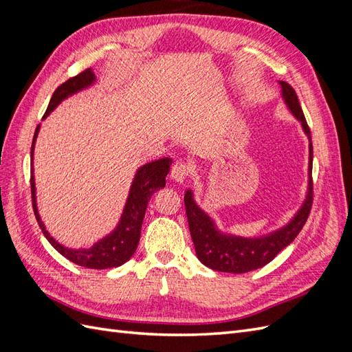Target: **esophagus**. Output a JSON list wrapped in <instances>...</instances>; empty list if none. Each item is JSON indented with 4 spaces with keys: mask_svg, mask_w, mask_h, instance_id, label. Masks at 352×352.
I'll use <instances>...</instances> for the list:
<instances>
[{
    "mask_svg": "<svg viewBox=\"0 0 352 352\" xmlns=\"http://www.w3.org/2000/svg\"><path fill=\"white\" fill-rule=\"evenodd\" d=\"M173 180L176 182H184V180L189 176V166L184 162H177L172 167V173H170Z\"/></svg>",
    "mask_w": 352,
    "mask_h": 352,
    "instance_id": "34e87169",
    "label": "esophagus"
}]
</instances>
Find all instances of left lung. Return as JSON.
<instances>
[{
  "label": "left lung",
  "instance_id": "obj_1",
  "mask_svg": "<svg viewBox=\"0 0 352 352\" xmlns=\"http://www.w3.org/2000/svg\"><path fill=\"white\" fill-rule=\"evenodd\" d=\"M282 88V97L289 111L301 123L302 129L310 141V162H308V190L301 208L291 219L286 226L274 230L269 235L260 238H242L221 233L212 219L204 210H201L194 201L192 190H186L185 208L188 216V225L190 238H192L197 257L207 267L216 272L226 273H247L270 263L276 255L286 248L301 232L302 226L310 214L313 206V144L310 127L307 124L302 109L298 101L296 92L289 83L279 82Z\"/></svg>",
  "mask_w": 352,
  "mask_h": 352
}]
</instances>
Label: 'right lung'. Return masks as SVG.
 Here are the masks:
<instances>
[{"mask_svg": "<svg viewBox=\"0 0 352 352\" xmlns=\"http://www.w3.org/2000/svg\"><path fill=\"white\" fill-rule=\"evenodd\" d=\"M94 82H95L94 72L91 69H87L82 73L76 74V76L70 78L65 83H61L60 87L54 91V94H52L48 109L44 114V119L57 107L63 100H66L67 97H70V95L91 87ZM38 132H39V126H36L34 141H32V148H30V158H32L30 192H32V206H34V212L36 216L38 225L42 229V233H44L48 242L61 255H65L67 260H70L72 263L78 265H82V267L104 270L110 267H119V265L124 264L135 254L138 242H140L142 220L145 216L148 201H150L151 195L157 189H162L166 186V176L170 170L172 160L167 157L160 158V160H155V162L142 166L141 168H138L129 190V197H127V201L123 208V214L119 220L117 228L110 233V235L102 238L97 243H94V247H91L89 250H70V248L63 247L61 243H58L50 235L38 212L36 195H35L36 189H35V179H34V148H35Z\"/></svg>", "mask_w": 352, "mask_h": 352, "instance_id": "right-lung-1", "label": "right lung"}]
</instances>
